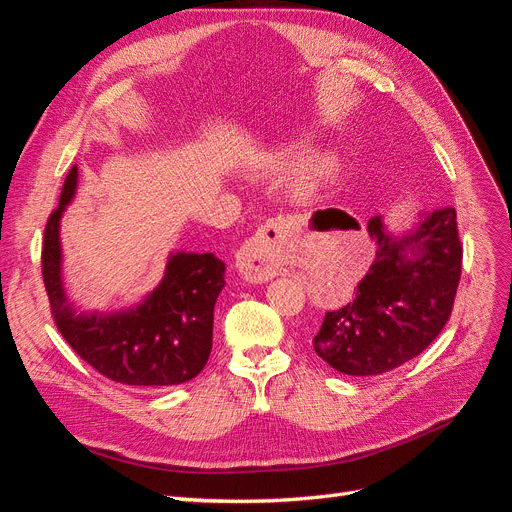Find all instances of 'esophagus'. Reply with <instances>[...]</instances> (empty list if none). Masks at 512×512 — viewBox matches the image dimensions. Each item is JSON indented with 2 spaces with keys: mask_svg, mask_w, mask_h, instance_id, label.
Listing matches in <instances>:
<instances>
[{
  "mask_svg": "<svg viewBox=\"0 0 512 512\" xmlns=\"http://www.w3.org/2000/svg\"><path fill=\"white\" fill-rule=\"evenodd\" d=\"M286 235V220L275 218L262 226L256 235L243 245L237 256V269L245 282H269L277 269V252Z\"/></svg>",
  "mask_w": 512,
  "mask_h": 512,
  "instance_id": "1",
  "label": "esophagus"
}]
</instances>
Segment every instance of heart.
Here are the masks:
<instances>
[{
    "label": "heart",
    "instance_id": "obj_1",
    "mask_svg": "<svg viewBox=\"0 0 512 512\" xmlns=\"http://www.w3.org/2000/svg\"><path fill=\"white\" fill-rule=\"evenodd\" d=\"M282 162L277 160L273 162V166H280ZM339 168L337 158L329 151H316L309 153L307 158H303L299 173L294 177L292 183V194L297 198H309L314 196L318 190H322L327 185Z\"/></svg>",
    "mask_w": 512,
    "mask_h": 512
}]
</instances>
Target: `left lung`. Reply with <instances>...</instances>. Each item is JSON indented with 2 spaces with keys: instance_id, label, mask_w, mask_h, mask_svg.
<instances>
[{
  "instance_id": "1",
  "label": "left lung",
  "mask_w": 512,
  "mask_h": 512,
  "mask_svg": "<svg viewBox=\"0 0 512 512\" xmlns=\"http://www.w3.org/2000/svg\"><path fill=\"white\" fill-rule=\"evenodd\" d=\"M376 260L352 303L327 312L314 337L324 363L348 376H378L421 354L451 318L461 275V243L453 207L429 211L393 235L369 220Z\"/></svg>"
}]
</instances>
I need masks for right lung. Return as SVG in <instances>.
<instances>
[{
	"instance_id": "1",
	"label": "right lung",
	"mask_w": 512,
	"mask_h": 512,
	"mask_svg": "<svg viewBox=\"0 0 512 512\" xmlns=\"http://www.w3.org/2000/svg\"><path fill=\"white\" fill-rule=\"evenodd\" d=\"M79 168L72 166L59 207L44 228L42 277L59 333L72 350L113 382L164 389L196 378L211 354L213 307L224 288L226 265L213 254L175 252L162 282L119 312H81L61 277L59 222L72 203Z\"/></svg>"
}]
</instances>
